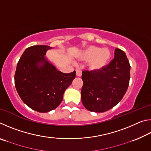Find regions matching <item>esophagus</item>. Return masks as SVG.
I'll list each match as a JSON object with an SVG mask.
<instances>
[{
	"instance_id": "34e87169",
	"label": "esophagus",
	"mask_w": 151,
	"mask_h": 151,
	"mask_svg": "<svg viewBox=\"0 0 151 151\" xmlns=\"http://www.w3.org/2000/svg\"><path fill=\"white\" fill-rule=\"evenodd\" d=\"M76 75L78 76H81L82 75V71L81 70V68H76Z\"/></svg>"
}]
</instances>
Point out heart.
Wrapping results in <instances>:
<instances>
[{
	"instance_id": "b5f03b06",
	"label": "heart",
	"mask_w": 151,
	"mask_h": 151,
	"mask_svg": "<svg viewBox=\"0 0 151 151\" xmlns=\"http://www.w3.org/2000/svg\"><path fill=\"white\" fill-rule=\"evenodd\" d=\"M110 57L111 52L107 48L90 46L84 50L81 56V59L90 61L89 68L91 70H98L106 65Z\"/></svg>"
}]
</instances>
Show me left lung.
I'll use <instances>...</instances> for the list:
<instances>
[{
	"instance_id": "obj_1",
	"label": "left lung",
	"mask_w": 151,
	"mask_h": 151,
	"mask_svg": "<svg viewBox=\"0 0 151 151\" xmlns=\"http://www.w3.org/2000/svg\"><path fill=\"white\" fill-rule=\"evenodd\" d=\"M130 66L125 52L119 48L109 64L98 70H83L81 101L92 112H103L113 108L123 98L130 81Z\"/></svg>"
}]
</instances>
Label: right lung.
<instances>
[{"label": "right lung", "instance_id": "1", "mask_svg": "<svg viewBox=\"0 0 151 151\" xmlns=\"http://www.w3.org/2000/svg\"><path fill=\"white\" fill-rule=\"evenodd\" d=\"M52 47L35 45L27 48L17 63L14 85L24 104L39 112L55 109L76 76L75 70L63 73L46 59Z\"/></svg>", "mask_w": 151, "mask_h": 151}]
</instances>
